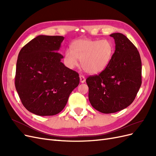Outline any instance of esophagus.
Segmentation results:
<instances>
[{
    "instance_id": "1",
    "label": "esophagus",
    "mask_w": 156,
    "mask_h": 156,
    "mask_svg": "<svg viewBox=\"0 0 156 156\" xmlns=\"http://www.w3.org/2000/svg\"><path fill=\"white\" fill-rule=\"evenodd\" d=\"M79 78H80V82H81V83H84V82H85L86 79H85V77H84V76H83V75H80Z\"/></svg>"
}]
</instances>
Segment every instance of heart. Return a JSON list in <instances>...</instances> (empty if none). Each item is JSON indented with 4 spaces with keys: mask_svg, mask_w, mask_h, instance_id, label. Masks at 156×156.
Wrapping results in <instances>:
<instances>
[{
    "mask_svg": "<svg viewBox=\"0 0 156 156\" xmlns=\"http://www.w3.org/2000/svg\"><path fill=\"white\" fill-rule=\"evenodd\" d=\"M112 53L113 47L108 40L81 39L74 41L71 50L66 51L64 61L69 68H73L78 66V60H81L84 72L95 75L107 68Z\"/></svg>",
    "mask_w": 156,
    "mask_h": 156,
    "instance_id": "1",
    "label": "heart"
}]
</instances>
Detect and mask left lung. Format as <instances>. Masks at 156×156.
<instances>
[{
  "label": "left lung",
  "instance_id": "8db88e82",
  "mask_svg": "<svg viewBox=\"0 0 156 156\" xmlns=\"http://www.w3.org/2000/svg\"><path fill=\"white\" fill-rule=\"evenodd\" d=\"M115 51L107 68L86 82L92 106L105 114L128 107L135 100L142 83V63L139 51L121 33H113Z\"/></svg>",
  "mask_w": 156,
  "mask_h": 156
}]
</instances>
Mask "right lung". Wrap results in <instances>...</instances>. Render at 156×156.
Listing matches in <instances>:
<instances>
[{"instance_id": "right-lung-1", "label": "right lung", "mask_w": 156, "mask_h": 156, "mask_svg": "<svg viewBox=\"0 0 156 156\" xmlns=\"http://www.w3.org/2000/svg\"><path fill=\"white\" fill-rule=\"evenodd\" d=\"M64 37L40 35L21 49L16 64L15 86L21 103L30 112L53 116L62 111L79 73L61 62L57 52Z\"/></svg>"}]
</instances>
